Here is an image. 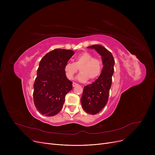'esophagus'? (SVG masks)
<instances>
[{"label": "esophagus", "mask_w": 155, "mask_h": 155, "mask_svg": "<svg viewBox=\"0 0 155 155\" xmlns=\"http://www.w3.org/2000/svg\"><path fill=\"white\" fill-rule=\"evenodd\" d=\"M72 85H73V87H76V86H77V85H78V84H77V83L73 82V83L72 84Z\"/></svg>", "instance_id": "esophagus-1"}]
</instances>
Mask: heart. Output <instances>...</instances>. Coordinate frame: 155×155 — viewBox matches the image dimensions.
Returning a JSON list of instances; mask_svg holds the SVG:
<instances>
[{
	"label": "heart",
	"instance_id": "obj_1",
	"mask_svg": "<svg viewBox=\"0 0 155 155\" xmlns=\"http://www.w3.org/2000/svg\"><path fill=\"white\" fill-rule=\"evenodd\" d=\"M102 61L95 58L87 51L78 54L74 58V62L67 63L64 66V72L66 77L72 80L80 68V73L77 78L80 82H86L89 78L91 80L98 78L102 71Z\"/></svg>",
	"mask_w": 155,
	"mask_h": 155
}]
</instances>
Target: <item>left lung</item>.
Listing matches in <instances>:
<instances>
[{"label":"left lung","mask_w":155,"mask_h":155,"mask_svg":"<svg viewBox=\"0 0 155 155\" xmlns=\"http://www.w3.org/2000/svg\"><path fill=\"white\" fill-rule=\"evenodd\" d=\"M88 48L95 49L99 53L104 65L99 78L92 84L84 87L81 98L84 110L89 114L94 115L99 113L107 103L115 61L112 53L101 45H94Z\"/></svg>","instance_id":"1"}]
</instances>
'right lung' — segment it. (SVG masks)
Segmentation results:
<instances>
[{
	"label": "right lung",
	"mask_w": 155,
	"mask_h": 155,
	"mask_svg": "<svg viewBox=\"0 0 155 155\" xmlns=\"http://www.w3.org/2000/svg\"><path fill=\"white\" fill-rule=\"evenodd\" d=\"M74 51L55 49L41 60L33 85V99L36 109L45 116H54L63 107L66 95L72 89V82L64 72Z\"/></svg>",
	"instance_id": "add662e5"
}]
</instances>
